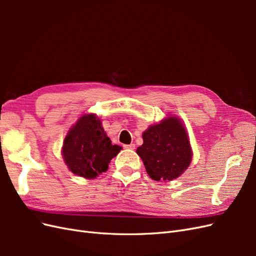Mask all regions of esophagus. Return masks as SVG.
Segmentation results:
<instances>
[{
    "instance_id": "esophagus-1",
    "label": "esophagus",
    "mask_w": 256,
    "mask_h": 256,
    "mask_svg": "<svg viewBox=\"0 0 256 256\" xmlns=\"http://www.w3.org/2000/svg\"><path fill=\"white\" fill-rule=\"evenodd\" d=\"M124 147L127 150H136V145L134 144H129V145H124Z\"/></svg>"
}]
</instances>
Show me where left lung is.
<instances>
[{
  "label": "left lung",
  "instance_id": "left-lung-1",
  "mask_svg": "<svg viewBox=\"0 0 256 256\" xmlns=\"http://www.w3.org/2000/svg\"><path fill=\"white\" fill-rule=\"evenodd\" d=\"M136 154L147 174L156 182L175 180L189 166L192 158L187 134L174 116L147 129Z\"/></svg>",
  "mask_w": 256,
  "mask_h": 256
}]
</instances>
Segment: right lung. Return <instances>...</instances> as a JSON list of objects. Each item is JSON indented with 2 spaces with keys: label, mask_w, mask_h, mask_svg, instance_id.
<instances>
[{
  "label": "right lung",
  "mask_w": 256,
  "mask_h": 256,
  "mask_svg": "<svg viewBox=\"0 0 256 256\" xmlns=\"http://www.w3.org/2000/svg\"><path fill=\"white\" fill-rule=\"evenodd\" d=\"M122 147L113 145L102 122L94 114L82 116L69 130L63 144V158L70 171L84 178L106 172Z\"/></svg>",
  "instance_id": "add662e5"
}]
</instances>
